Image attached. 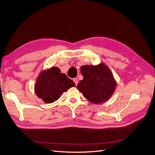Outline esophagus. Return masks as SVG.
<instances>
[{
	"mask_svg": "<svg viewBox=\"0 0 155 155\" xmlns=\"http://www.w3.org/2000/svg\"><path fill=\"white\" fill-rule=\"evenodd\" d=\"M73 81H74V82L75 83V85H77L78 84V79L77 78H74V79H73Z\"/></svg>",
	"mask_w": 155,
	"mask_h": 155,
	"instance_id": "obj_1",
	"label": "esophagus"
}]
</instances>
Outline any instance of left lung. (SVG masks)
I'll list each match as a JSON object with an SVG mask.
<instances>
[{
    "instance_id": "obj_1",
    "label": "left lung",
    "mask_w": 155,
    "mask_h": 155,
    "mask_svg": "<svg viewBox=\"0 0 155 155\" xmlns=\"http://www.w3.org/2000/svg\"><path fill=\"white\" fill-rule=\"evenodd\" d=\"M81 72L83 79L77 87L89 102L102 104L113 95L117 82L106 64L101 63L97 65H83Z\"/></svg>"
}]
</instances>
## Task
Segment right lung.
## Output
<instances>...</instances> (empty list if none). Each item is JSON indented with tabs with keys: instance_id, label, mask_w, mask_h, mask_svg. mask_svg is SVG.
I'll return each instance as SVG.
<instances>
[{
	"instance_id": "obj_1",
	"label": "right lung",
	"mask_w": 155,
	"mask_h": 155,
	"mask_svg": "<svg viewBox=\"0 0 155 155\" xmlns=\"http://www.w3.org/2000/svg\"><path fill=\"white\" fill-rule=\"evenodd\" d=\"M75 86L74 82L65 74L61 73L58 67H53L41 71L34 85L35 93L45 103L58 100L63 92Z\"/></svg>"
}]
</instances>
